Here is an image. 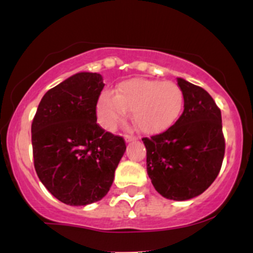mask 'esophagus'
<instances>
[{
    "mask_svg": "<svg viewBox=\"0 0 253 253\" xmlns=\"http://www.w3.org/2000/svg\"><path fill=\"white\" fill-rule=\"evenodd\" d=\"M125 139H126V141H134V140H136V139H138V136L126 134V135H125Z\"/></svg>",
    "mask_w": 253,
    "mask_h": 253,
    "instance_id": "obj_1",
    "label": "esophagus"
}]
</instances>
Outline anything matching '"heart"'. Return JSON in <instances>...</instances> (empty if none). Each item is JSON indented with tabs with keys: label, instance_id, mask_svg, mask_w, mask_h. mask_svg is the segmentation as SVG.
<instances>
[{
	"label": "heart",
	"instance_id": "heart-1",
	"mask_svg": "<svg viewBox=\"0 0 253 253\" xmlns=\"http://www.w3.org/2000/svg\"><path fill=\"white\" fill-rule=\"evenodd\" d=\"M183 92L172 82L133 78L119 84L117 94L103 92L97 102L101 126L114 130L132 112L133 121L145 133L168 129L181 114Z\"/></svg>",
	"mask_w": 253,
	"mask_h": 253
}]
</instances>
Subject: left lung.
<instances>
[{
  "mask_svg": "<svg viewBox=\"0 0 253 253\" xmlns=\"http://www.w3.org/2000/svg\"><path fill=\"white\" fill-rule=\"evenodd\" d=\"M177 84L184 98L182 115L163 133L143 141L155 189L167 199L184 201L215 181L225 156V138L221 112L213 97L183 78H177Z\"/></svg>",
  "mask_w": 253,
  "mask_h": 253,
  "instance_id": "1",
  "label": "left lung"
}]
</instances>
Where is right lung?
Listing matches in <instances>:
<instances>
[{
    "mask_svg": "<svg viewBox=\"0 0 253 253\" xmlns=\"http://www.w3.org/2000/svg\"><path fill=\"white\" fill-rule=\"evenodd\" d=\"M104 84L96 72H80L48 90L32 123L34 168L56 199L70 206L100 201L126 151L120 135L98 125Z\"/></svg>",
    "mask_w": 253,
    "mask_h": 253,
    "instance_id": "right-lung-1",
    "label": "right lung"
}]
</instances>
